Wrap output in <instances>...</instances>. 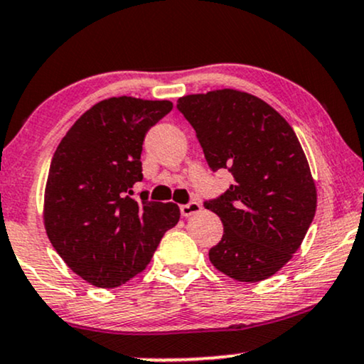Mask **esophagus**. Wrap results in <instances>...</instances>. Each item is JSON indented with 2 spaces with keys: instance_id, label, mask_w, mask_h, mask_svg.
I'll list each match as a JSON object with an SVG mask.
<instances>
[{
  "instance_id": "esophagus-1",
  "label": "esophagus",
  "mask_w": 364,
  "mask_h": 364,
  "mask_svg": "<svg viewBox=\"0 0 364 364\" xmlns=\"http://www.w3.org/2000/svg\"><path fill=\"white\" fill-rule=\"evenodd\" d=\"M179 211H181L183 216H191L198 213V211H201V205L198 203V201H190L188 205L179 206Z\"/></svg>"
}]
</instances>
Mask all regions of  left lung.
<instances>
[{
  "label": "left lung",
  "instance_id": "1",
  "mask_svg": "<svg viewBox=\"0 0 364 364\" xmlns=\"http://www.w3.org/2000/svg\"><path fill=\"white\" fill-rule=\"evenodd\" d=\"M178 109L195 129L208 166L233 176L222 196L205 203L223 223L210 262L238 282L272 277L301 247L317 206L296 132L274 107L235 89L185 95Z\"/></svg>",
  "mask_w": 364,
  "mask_h": 364
}]
</instances>
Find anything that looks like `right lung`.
I'll return each instance as SVG.
<instances>
[{
    "label": "right lung",
    "instance_id": "right-lung-1",
    "mask_svg": "<svg viewBox=\"0 0 364 364\" xmlns=\"http://www.w3.org/2000/svg\"><path fill=\"white\" fill-rule=\"evenodd\" d=\"M169 100L110 97L82 114L60 141L45 186L43 223L63 262L95 287L112 289L148 267L179 222L174 203L131 195L142 179L146 132Z\"/></svg>",
    "mask_w": 364,
    "mask_h": 364
}]
</instances>
